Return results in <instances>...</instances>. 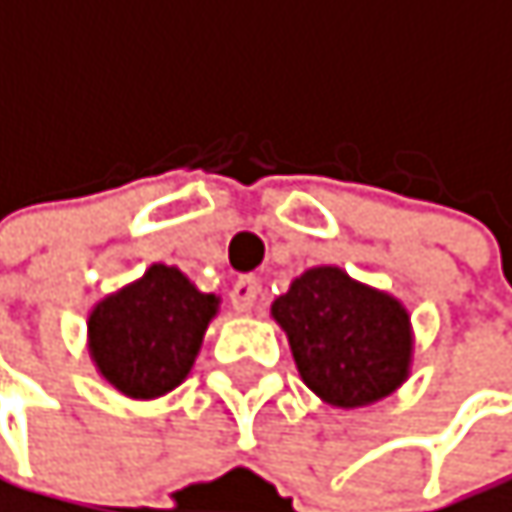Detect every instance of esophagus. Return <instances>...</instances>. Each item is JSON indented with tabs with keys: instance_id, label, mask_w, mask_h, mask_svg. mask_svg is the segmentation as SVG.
Wrapping results in <instances>:
<instances>
[{
	"instance_id": "esophagus-1",
	"label": "esophagus",
	"mask_w": 512,
	"mask_h": 512,
	"mask_svg": "<svg viewBox=\"0 0 512 512\" xmlns=\"http://www.w3.org/2000/svg\"><path fill=\"white\" fill-rule=\"evenodd\" d=\"M258 294H261V282L258 279H254V276H239L236 285L230 288V303H233V309L248 312V309H254V303H258Z\"/></svg>"
}]
</instances>
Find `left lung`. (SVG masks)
<instances>
[{
    "instance_id": "1",
    "label": "left lung",
    "mask_w": 512,
    "mask_h": 512,
    "mask_svg": "<svg viewBox=\"0 0 512 512\" xmlns=\"http://www.w3.org/2000/svg\"><path fill=\"white\" fill-rule=\"evenodd\" d=\"M303 382L331 407H364L410 370V315L340 267L306 270L273 303Z\"/></svg>"
}]
</instances>
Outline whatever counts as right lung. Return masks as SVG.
<instances>
[{"instance_id":"right-lung-1","label":"right lung","mask_w":512,"mask_h":512,"mask_svg":"<svg viewBox=\"0 0 512 512\" xmlns=\"http://www.w3.org/2000/svg\"><path fill=\"white\" fill-rule=\"evenodd\" d=\"M215 309V294L197 291L175 267L154 264L93 309L90 355L118 391L160 397L191 373Z\"/></svg>"}]
</instances>
